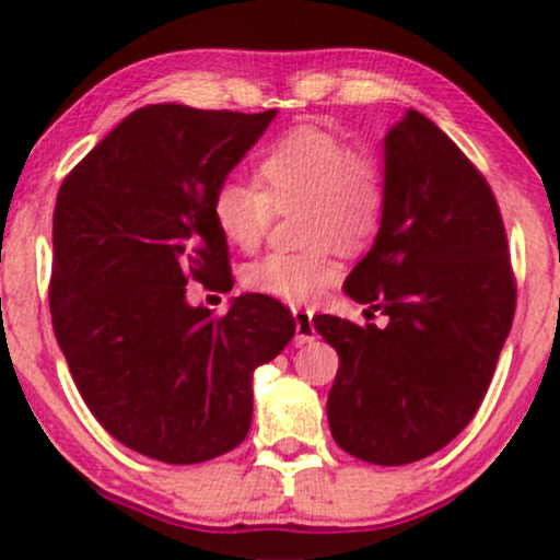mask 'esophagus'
Returning a JSON list of instances; mask_svg holds the SVG:
<instances>
[{
	"label": "esophagus",
	"mask_w": 560,
	"mask_h": 560,
	"mask_svg": "<svg viewBox=\"0 0 560 560\" xmlns=\"http://www.w3.org/2000/svg\"><path fill=\"white\" fill-rule=\"evenodd\" d=\"M294 342L307 345L316 339V326H313V311H305V307H294Z\"/></svg>",
	"instance_id": "esophagus-1"
}]
</instances>
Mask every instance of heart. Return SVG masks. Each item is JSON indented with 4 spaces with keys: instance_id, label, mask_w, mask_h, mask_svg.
Masks as SVG:
<instances>
[{
    "instance_id": "heart-1",
    "label": "heart",
    "mask_w": 560,
    "mask_h": 560,
    "mask_svg": "<svg viewBox=\"0 0 560 560\" xmlns=\"http://www.w3.org/2000/svg\"><path fill=\"white\" fill-rule=\"evenodd\" d=\"M260 187L242 178L215 186L210 210L223 240L255 249L276 213L300 210V253H271L244 268V287L284 302H311L339 279L331 240L363 247L387 210L384 160L369 144H352L334 128L302 124L260 152Z\"/></svg>"
}]
</instances>
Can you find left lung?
Returning a JSON list of instances; mask_svg holds the SVG:
<instances>
[{
  "label": "left lung",
  "instance_id": "8db88e82",
  "mask_svg": "<svg viewBox=\"0 0 560 560\" xmlns=\"http://www.w3.org/2000/svg\"><path fill=\"white\" fill-rule=\"evenodd\" d=\"M384 168V221L345 292L389 324L316 316L313 326L339 355L326 402L334 442L402 466L445 447L479 410L516 279L490 184L427 115L408 110L389 128Z\"/></svg>",
  "mask_w": 560,
  "mask_h": 560
}]
</instances>
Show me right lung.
I'll list each match as a JSON object with an SVG mask.
<instances>
[{"label": "right lung", "mask_w": 560, "mask_h": 560, "mask_svg": "<svg viewBox=\"0 0 560 560\" xmlns=\"http://www.w3.org/2000/svg\"><path fill=\"white\" fill-rule=\"evenodd\" d=\"M276 110L147 105L107 133L60 186L49 311L94 419L163 464L234 450L253 421V374L294 337L292 313L242 294L223 316L186 284L231 289L215 186Z\"/></svg>", "instance_id": "1"}]
</instances>
